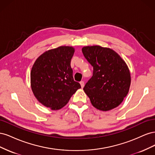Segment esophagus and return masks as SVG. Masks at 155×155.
<instances>
[{
	"label": "esophagus",
	"instance_id": "obj_1",
	"mask_svg": "<svg viewBox=\"0 0 155 155\" xmlns=\"http://www.w3.org/2000/svg\"><path fill=\"white\" fill-rule=\"evenodd\" d=\"M80 85H81V87L83 88L84 87V85H85V83H84L83 81H80Z\"/></svg>",
	"mask_w": 155,
	"mask_h": 155
}]
</instances>
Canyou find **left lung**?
Returning a JSON list of instances; mask_svg holds the SVG:
<instances>
[{
    "label": "left lung",
    "instance_id": "left-lung-1",
    "mask_svg": "<svg viewBox=\"0 0 155 155\" xmlns=\"http://www.w3.org/2000/svg\"><path fill=\"white\" fill-rule=\"evenodd\" d=\"M82 52L93 67L92 76L83 88L92 105L103 111L118 107L128 94L130 85L125 62L114 50L100 46H85Z\"/></svg>",
    "mask_w": 155,
    "mask_h": 155
}]
</instances>
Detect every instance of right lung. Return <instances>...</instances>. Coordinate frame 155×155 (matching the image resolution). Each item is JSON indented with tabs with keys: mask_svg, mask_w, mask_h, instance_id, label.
<instances>
[{
	"mask_svg": "<svg viewBox=\"0 0 155 155\" xmlns=\"http://www.w3.org/2000/svg\"><path fill=\"white\" fill-rule=\"evenodd\" d=\"M74 48L60 46L45 51L31 68V87L35 97L52 110L61 109L81 85L75 81L70 61Z\"/></svg>",
	"mask_w": 155,
	"mask_h": 155,
	"instance_id": "right-lung-1",
	"label": "right lung"
}]
</instances>
